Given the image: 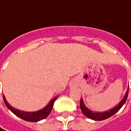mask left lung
Listing matches in <instances>:
<instances>
[{
    "mask_svg": "<svg viewBox=\"0 0 131 131\" xmlns=\"http://www.w3.org/2000/svg\"><path fill=\"white\" fill-rule=\"evenodd\" d=\"M128 90H129V88H127V92H126V94L125 97L123 98V99L119 102V104L116 106L114 108H113L111 110L108 111L104 112V113H95V112L91 111H90L89 109H88L85 105L84 104L83 102V100L82 99H81L80 100V108H81V112L90 119H93V120H96V121H102V120H104V119H108L109 117L112 116L113 115H114L116 112H118L120 110V108L123 106V104L125 103L126 100H127V96H128Z\"/></svg>",
    "mask_w": 131,
    "mask_h": 131,
    "instance_id": "8db88e82",
    "label": "left lung"
}]
</instances>
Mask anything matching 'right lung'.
<instances>
[{
    "label": "right lung",
    "instance_id": "1",
    "mask_svg": "<svg viewBox=\"0 0 131 131\" xmlns=\"http://www.w3.org/2000/svg\"><path fill=\"white\" fill-rule=\"evenodd\" d=\"M4 98V103L6 104V106L11 111L16 115L17 116H18L20 119H24L25 121L27 122H38L41 119H45L46 117H47L50 115V112L52 109L53 104L55 101L56 100V98H54L50 103L48 104V105L47 107H45L43 110H40L36 112H24L18 111L17 109L13 108L12 106H10L9 103L6 101V99L4 96H3Z\"/></svg>",
    "mask_w": 131,
    "mask_h": 131
}]
</instances>
